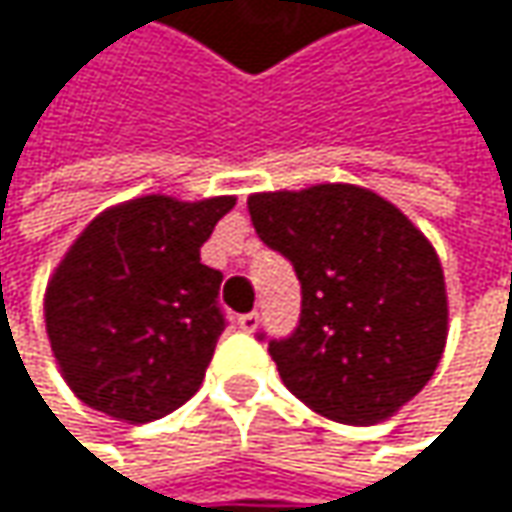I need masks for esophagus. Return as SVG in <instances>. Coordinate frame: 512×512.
Segmentation results:
<instances>
[{
	"instance_id": "esophagus-1",
	"label": "esophagus",
	"mask_w": 512,
	"mask_h": 512,
	"mask_svg": "<svg viewBox=\"0 0 512 512\" xmlns=\"http://www.w3.org/2000/svg\"><path fill=\"white\" fill-rule=\"evenodd\" d=\"M257 323H260L257 311H249V314H240V317H237V326H240L243 332H255Z\"/></svg>"
}]
</instances>
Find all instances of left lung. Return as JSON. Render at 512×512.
<instances>
[{
	"label": "left lung",
	"mask_w": 512,
	"mask_h": 512,
	"mask_svg": "<svg viewBox=\"0 0 512 512\" xmlns=\"http://www.w3.org/2000/svg\"><path fill=\"white\" fill-rule=\"evenodd\" d=\"M249 213L302 284L296 332L269 341L281 382L341 424L397 415L430 382L448 341L433 243L400 207L356 183L255 192Z\"/></svg>",
	"instance_id": "1"
}]
</instances>
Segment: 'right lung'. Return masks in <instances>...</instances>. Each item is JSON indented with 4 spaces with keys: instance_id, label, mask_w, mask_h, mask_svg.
<instances>
[{
    "instance_id": "add662e5",
    "label": "right lung",
    "mask_w": 512,
    "mask_h": 512,
    "mask_svg": "<svg viewBox=\"0 0 512 512\" xmlns=\"http://www.w3.org/2000/svg\"><path fill=\"white\" fill-rule=\"evenodd\" d=\"M234 195H142L106 207L70 243L44 293L52 356L91 409L148 424L204 382L216 341L222 272L201 246Z\"/></svg>"
}]
</instances>
